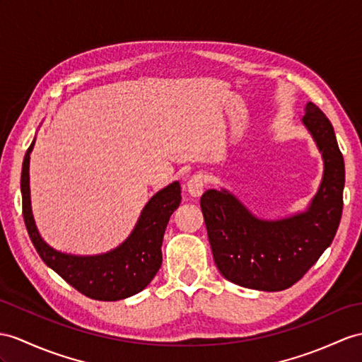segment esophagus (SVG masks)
<instances>
[{
    "mask_svg": "<svg viewBox=\"0 0 362 362\" xmlns=\"http://www.w3.org/2000/svg\"><path fill=\"white\" fill-rule=\"evenodd\" d=\"M204 186H206L204 175H202V173H195L187 181L186 190L189 192V195L192 198H199L202 195V192H204Z\"/></svg>",
    "mask_w": 362,
    "mask_h": 362,
    "instance_id": "34e87169",
    "label": "esophagus"
}]
</instances>
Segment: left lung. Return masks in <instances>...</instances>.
Instances as JSON below:
<instances>
[{
    "mask_svg": "<svg viewBox=\"0 0 362 362\" xmlns=\"http://www.w3.org/2000/svg\"><path fill=\"white\" fill-rule=\"evenodd\" d=\"M303 124L324 160L321 186L303 214L267 221L255 216L224 189H210L201 197L215 264L233 284L264 292L292 287L337 235L346 181L344 158L332 122L318 105L305 104Z\"/></svg>",
    "mask_w": 362,
    "mask_h": 362,
    "instance_id": "1",
    "label": "left lung"
}]
</instances>
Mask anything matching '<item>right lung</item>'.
<instances>
[{
  "mask_svg": "<svg viewBox=\"0 0 362 362\" xmlns=\"http://www.w3.org/2000/svg\"><path fill=\"white\" fill-rule=\"evenodd\" d=\"M35 139L24 156L21 170L23 216L25 228L41 259L79 293L98 301H118L146 288L163 262V238L167 223L181 202L180 182L175 181L151 198L127 240L119 247L95 257L61 253L42 240L30 206L29 161Z\"/></svg>",
  "mask_w": 362,
  "mask_h": 362,
  "instance_id": "obj_1",
  "label": "right lung"
}]
</instances>
